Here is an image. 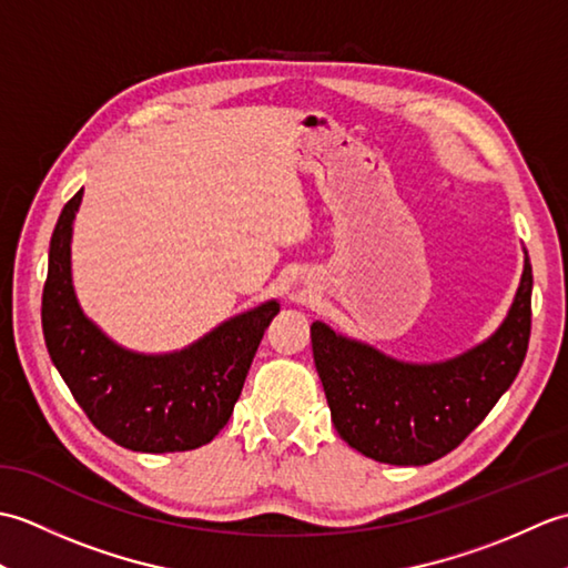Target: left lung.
<instances>
[{
	"instance_id": "8db88e82",
	"label": "left lung",
	"mask_w": 568,
	"mask_h": 568,
	"mask_svg": "<svg viewBox=\"0 0 568 568\" xmlns=\"http://www.w3.org/2000/svg\"><path fill=\"white\" fill-rule=\"evenodd\" d=\"M532 329V265L508 317L470 352L442 364H405L315 322L312 354L339 437L368 458L425 466L454 452L510 388Z\"/></svg>"
}]
</instances>
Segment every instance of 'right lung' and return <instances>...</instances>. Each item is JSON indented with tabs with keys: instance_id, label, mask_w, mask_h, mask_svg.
<instances>
[{
	"instance_id": "right-lung-1",
	"label": "right lung",
	"mask_w": 568,
	"mask_h": 568,
	"mask_svg": "<svg viewBox=\"0 0 568 568\" xmlns=\"http://www.w3.org/2000/svg\"><path fill=\"white\" fill-rule=\"evenodd\" d=\"M82 190L58 216L48 251L41 322L48 354L84 415L131 452H190L234 413L251 361L281 305L271 300L175 354L129 352L84 317L72 291L70 239Z\"/></svg>"
}]
</instances>
